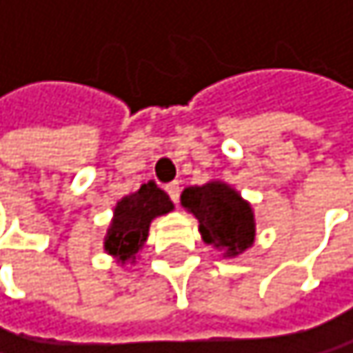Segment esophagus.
<instances>
[{"label":"esophagus","instance_id":"34e87169","mask_svg":"<svg viewBox=\"0 0 353 353\" xmlns=\"http://www.w3.org/2000/svg\"><path fill=\"white\" fill-rule=\"evenodd\" d=\"M165 190H167V194L171 196V201H173V203H178V201H180V184H178V182L167 184V188H165Z\"/></svg>","mask_w":353,"mask_h":353}]
</instances>
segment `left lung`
Returning <instances> with one entry per match:
<instances>
[{
    "instance_id": "obj_1",
    "label": "left lung",
    "mask_w": 353,
    "mask_h": 353,
    "mask_svg": "<svg viewBox=\"0 0 353 353\" xmlns=\"http://www.w3.org/2000/svg\"><path fill=\"white\" fill-rule=\"evenodd\" d=\"M182 205L199 220L205 243L224 250V256H237L254 243L256 222L250 203L224 182L190 186L182 192Z\"/></svg>"
}]
</instances>
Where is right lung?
<instances>
[{
	"label": "right lung",
	"instance_id": "add662e5",
	"mask_svg": "<svg viewBox=\"0 0 353 353\" xmlns=\"http://www.w3.org/2000/svg\"><path fill=\"white\" fill-rule=\"evenodd\" d=\"M171 210L173 203L165 190H161L154 182L141 184L137 192L127 194L116 203L114 218L103 241L105 252L116 256L120 263L135 261V254L148 239L150 222Z\"/></svg>",
	"mask_w": 353,
	"mask_h": 353
}]
</instances>
